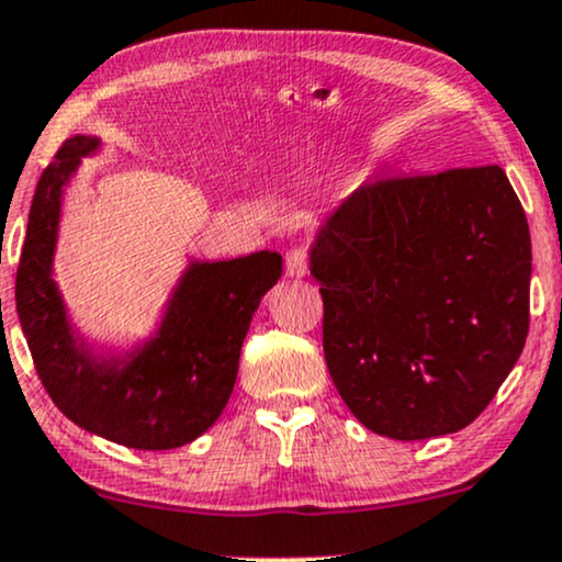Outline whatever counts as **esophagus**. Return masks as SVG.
<instances>
[{
    "mask_svg": "<svg viewBox=\"0 0 562 562\" xmlns=\"http://www.w3.org/2000/svg\"><path fill=\"white\" fill-rule=\"evenodd\" d=\"M286 276L289 279H305L307 276V252L302 247H294L286 252Z\"/></svg>",
    "mask_w": 562,
    "mask_h": 562,
    "instance_id": "34e87169",
    "label": "esophagus"
}]
</instances>
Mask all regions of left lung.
<instances>
[{
    "label": "left lung",
    "instance_id": "1",
    "mask_svg": "<svg viewBox=\"0 0 562 562\" xmlns=\"http://www.w3.org/2000/svg\"><path fill=\"white\" fill-rule=\"evenodd\" d=\"M310 273L328 373L381 437L473 424L524 352L531 234L499 165L355 189L310 244Z\"/></svg>",
    "mask_w": 562,
    "mask_h": 562
}]
</instances>
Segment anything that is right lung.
<instances>
[{
    "label": "right lung",
    "instance_id": "obj_1",
    "mask_svg": "<svg viewBox=\"0 0 562 562\" xmlns=\"http://www.w3.org/2000/svg\"><path fill=\"white\" fill-rule=\"evenodd\" d=\"M102 138L72 136L38 178L15 279L20 328L52 402L76 426L131 450H173L221 418L244 336L281 279L279 252L191 260L155 334L131 349L94 345L72 323L55 281L65 187Z\"/></svg>",
    "mask_w": 562,
    "mask_h": 562
}]
</instances>
